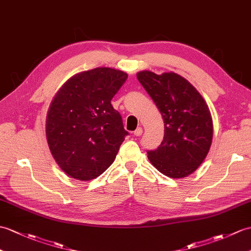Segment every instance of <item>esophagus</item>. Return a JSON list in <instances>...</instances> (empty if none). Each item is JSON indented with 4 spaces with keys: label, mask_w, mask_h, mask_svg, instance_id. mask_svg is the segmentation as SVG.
<instances>
[{
    "label": "esophagus",
    "mask_w": 251,
    "mask_h": 251,
    "mask_svg": "<svg viewBox=\"0 0 251 251\" xmlns=\"http://www.w3.org/2000/svg\"><path fill=\"white\" fill-rule=\"evenodd\" d=\"M142 132H143V129H142V128H141V127H138L137 129H136L135 131H133V135L137 136V137H139V136H141V135H142Z\"/></svg>",
    "instance_id": "34e87169"
}]
</instances>
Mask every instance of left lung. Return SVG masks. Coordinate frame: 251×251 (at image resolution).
<instances>
[{
	"label": "left lung",
	"mask_w": 251,
	"mask_h": 251,
	"mask_svg": "<svg viewBox=\"0 0 251 251\" xmlns=\"http://www.w3.org/2000/svg\"><path fill=\"white\" fill-rule=\"evenodd\" d=\"M139 82L153 99L165 123V136L154 151L152 165L165 176L180 178L196 171L208 153L213 121L204 99L187 80L176 73L156 75L143 71Z\"/></svg>",
	"instance_id": "obj_1"
}]
</instances>
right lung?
Here are the masks:
<instances>
[{
  "label": "right lung",
  "instance_id": "add662e5",
  "mask_svg": "<svg viewBox=\"0 0 251 251\" xmlns=\"http://www.w3.org/2000/svg\"><path fill=\"white\" fill-rule=\"evenodd\" d=\"M128 75L98 67L68 79L52 100L46 136L56 164L68 176L91 180L112 165L128 131L111 100Z\"/></svg>",
  "mask_w": 251,
  "mask_h": 251
}]
</instances>
